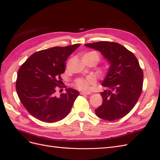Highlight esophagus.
<instances>
[{
  "label": "esophagus",
  "instance_id": "1",
  "mask_svg": "<svg viewBox=\"0 0 160 160\" xmlns=\"http://www.w3.org/2000/svg\"><path fill=\"white\" fill-rule=\"evenodd\" d=\"M81 95H91V92H87V91H81L80 92Z\"/></svg>",
  "mask_w": 160,
  "mask_h": 160
}]
</instances>
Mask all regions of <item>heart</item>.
Wrapping results in <instances>:
<instances>
[{"instance_id":"heart-1","label":"heart","mask_w":160,"mask_h":160,"mask_svg":"<svg viewBox=\"0 0 160 160\" xmlns=\"http://www.w3.org/2000/svg\"><path fill=\"white\" fill-rule=\"evenodd\" d=\"M93 55L96 57L97 61L99 60V55L97 54L96 52H89L86 53L84 55ZM96 82L95 78L92 76H90L87 78H78L75 80V84L76 87L81 89V90H88L91 85L95 84Z\"/></svg>"}]
</instances>
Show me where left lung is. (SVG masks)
<instances>
[{
  "label": "left lung",
  "mask_w": 160,
  "mask_h": 160,
  "mask_svg": "<svg viewBox=\"0 0 160 160\" xmlns=\"http://www.w3.org/2000/svg\"><path fill=\"white\" fill-rule=\"evenodd\" d=\"M84 45L99 51L110 65L101 84L107 89L101 92L103 103L95 110L96 115L109 121L123 118L132 109L142 92L143 73L137 57L117 42Z\"/></svg>",
  "instance_id": "obj_1"
}]
</instances>
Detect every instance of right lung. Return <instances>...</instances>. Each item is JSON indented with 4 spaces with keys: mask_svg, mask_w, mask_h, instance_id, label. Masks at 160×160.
Listing matches in <instances>:
<instances>
[{
    "mask_svg": "<svg viewBox=\"0 0 160 160\" xmlns=\"http://www.w3.org/2000/svg\"><path fill=\"white\" fill-rule=\"evenodd\" d=\"M80 46L55 47L32 54L18 72L16 91L27 111L36 119L52 123L63 120L70 112L79 92L68 88L55 95L65 72L68 57Z\"/></svg>",
    "mask_w": 160,
    "mask_h": 160,
    "instance_id": "add662e5",
    "label": "right lung"
}]
</instances>
